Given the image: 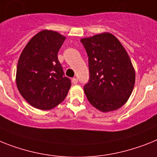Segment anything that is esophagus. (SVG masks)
I'll list each match as a JSON object with an SVG mask.
<instances>
[{
  "label": "esophagus",
  "instance_id": "esophagus-1",
  "mask_svg": "<svg viewBox=\"0 0 157 157\" xmlns=\"http://www.w3.org/2000/svg\"><path fill=\"white\" fill-rule=\"evenodd\" d=\"M72 82L73 85H76L77 83H78V79L76 78V77H74V78L72 79Z\"/></svg>",
  "mask_w": 157,
  "mask_h": 157
}]
</instances>
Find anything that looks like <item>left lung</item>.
Returning <instances> with one entry per match:
<instances>
[{
  "instance_id": "left-lung-1",
  "label": "left lung",
  "mask_w": 157,
  "mask_h": 157,
  "mask_svg": "<svg viewBox=\"0 0 157 157\" xmlns=\"http://www.w3.org/2000/svg\"><path fill=\"white\" fill-rule=\"evenodd\" d=\"M89 56V81L84 91L90 104L103 113L117 110L127 102L136 73L128 54L110 33L81 39Z\"/></svg>"
}]
</instances>
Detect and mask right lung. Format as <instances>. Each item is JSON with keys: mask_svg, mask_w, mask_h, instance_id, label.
I'll use <instances>...</instances> for the list:
<instances>
[{"mask_svg": "<svg viewBox=\"0 0 157 157\" xmlns=\"http://www.w3.org/2000/svg\"><path fill=\"white\" fill-rule=\"evenodd\" d=\"M65 38L56 31L42 30L28 42L20 56L17 86L24 99L36 109H53L70 89V80L64 76L57 57Z\"/></svg>", "mask_w": 157, "mask_h": 157, "instance_id": "right-lung-1", "label": "right lung"}]
</instances>
